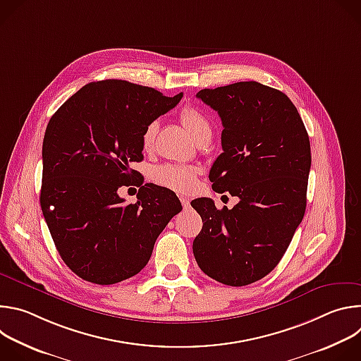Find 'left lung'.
<instances>
[{"mask_svg": "<svg viewBox=\"0 0 361 361\" xmlns=\"http://www.w3.org/2000/svg\"><path fill=\"white\" fill-rule=\"evenodd\" d=\"M176 104L124 80L90 82L51 117L42 142L41 209L67 267L85 281L116 284L138 274L174 216L169 194L144 188L130 202L148 126Z\"/></svg>", "mask_w": 361, "mask_h": 361, "instance_id": "obj_1", "label": "left lung"}]
</instances>
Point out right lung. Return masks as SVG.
I'll return each instance as SVG.
<instances>
[{"label": "right lung", "instance_id": "add662e5", "mask_svg": "<svg viewBox=\"0 0 361 361\" xmlns=\"http://www.w3.org/2000/svg\"><path fill=\"white\" fill-rule=\"evenodd\" d=\"M195 97L221 118L223 152L210 177L234 200L205 216L192 252L209 277L247 286L274 270L302 220L310 141L290 98L271 87L241 81Z\"/></svg>", "mask_w": 361, "mask_h": 361}]
</instances>
